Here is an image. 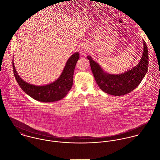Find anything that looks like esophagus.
<instances>
[{"instance_id": "1", "label": "esophagus", "mask_w": 160, "mask_h": 160, "mask_svg": "<svg viewBox=\"0 0 160 160\" xmlns=\"http://www.w3.org/2000/svg\"><path fill=\"white\" fill-rule=\"evenodd\" d=\"M88 51V47L86 46H82L81 47V52H86Z\"/></svg>"}]
</instances>
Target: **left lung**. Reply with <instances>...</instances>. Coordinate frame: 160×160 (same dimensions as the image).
<instances>
[{"label": "left lung", "mask_w": 160, "mask_h": 160, "mask_svg": "<svg viewBox=\"0 0 160 160\" xmlns=\"http://www.w3.org/2000/svg\"><path fill=\"white\" fill-rule=\"evenodd\" d=\"M143 43V52L138 64L120 74H110L105 72L97 62L92 60L91 56H88L92 72L101 90L110 95L121 96L132 91L140 84L148 67L147 46L144 41Z\"/></svg>", "instance_id": "left-lung-1"}]
</instances>
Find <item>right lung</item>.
<instances>
[{"mask_svg": "<svg viewBox=\"0 0 160 160\" xmlns=\"http://www.w3.org/2000/svg\"><path fill=\"white\" fill-rule=\"evenodd\" d=\"M79 58L78 52L72 54L69 58L60 76L55 81L45 86H35L23 81L18 74L13 62V73L20 87L31 97L42 102H56L64 98L71 89L74 71Z\"/></svg>", "mask_w": 160, "mask_h": 160, "instance_id": "1", "label": "right lung"}]
</instances>
